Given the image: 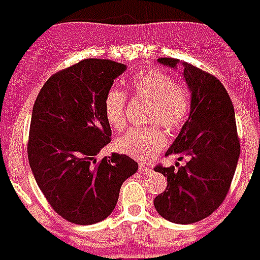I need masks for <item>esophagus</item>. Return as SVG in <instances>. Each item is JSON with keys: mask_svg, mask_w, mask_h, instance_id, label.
<instances>
[{"mask_svg": "<svg viewBox=\"0 0 260 260\" xmlns=\"http://www.w3.org/2000/svg\"><path fill=\"white\" fill-rule=\"evenodd\" d=\"M151 171H152V168H151V167L145 165V164H140V167H139L140 174H151Z\"/></svg>", "mask_w": 260, "mask_h": 260, "instance_id": "obj_1", "label": "esophagus"}]
</instances>
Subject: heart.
Here are the masks:
<instances>
[{"instance_id":"heart-1","label":"heart","mask_w":260,"mask_h":260,"mask_svg":"<svg viewBox=\"0 0 260 260\" xmlns=\"http://www.w3.org/2000/svg\"><path fill=\"white\" fill-rule=\"evenodd\" d=\"M132 96L148 102V128L128 130L116 141L121 154L147 162L162 150L167 139L156 124L175 132L183 126L192 109L190 92L174 77L158 68L141 70L132 78ZM127 95L119 89H110L105 98V117L115 130L126 124Z\"/></svg>"}]
</instances>
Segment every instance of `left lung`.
Wrapping results in <instances>:
<instances>
[{
	"label": "left lung",
	"instance_id": "left-lung-1",
	"mask_svg": "<svg viewBox=\"0 0 260 260\" xmlns=\"http://www.w3.org/2000/svg\"><path fill=\"white\" fill-rule=\"evenodd\" d=\"M164 66H182L183 77L192 91V109L179 136L165 155L187 158L185 167L155 172L168 180L165 192L154 199L156 211L176 224H192L209 217L227 196L237 169L239 145L233 101L214 75L192 64L161 57Z\"/></svg>",
	"mask_w": 260,
	"mask_h": 260
}]
</instances>
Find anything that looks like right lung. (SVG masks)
Wrapping results in <instances>:
<instances>
[{
  "label": "right lung",
  "instance_id": "right-lung-1",
  "mask_svg": "<svg viewBox=\"0 0 260 260\" xmlns=\"http://www.w3.org/2000/svg\"><path fill=\"white\" fill-rule=\"evenodd\" d=\"M124 70L112 60H82L51 75L33 105L29 165L51 209L73 224L105 220L116 207L121 183L139 169L124 154L96 161L112 137L105 98Z\"/></svg>",
  "mask_w": 260,
  "mask_h": 260
}]
</instances>
